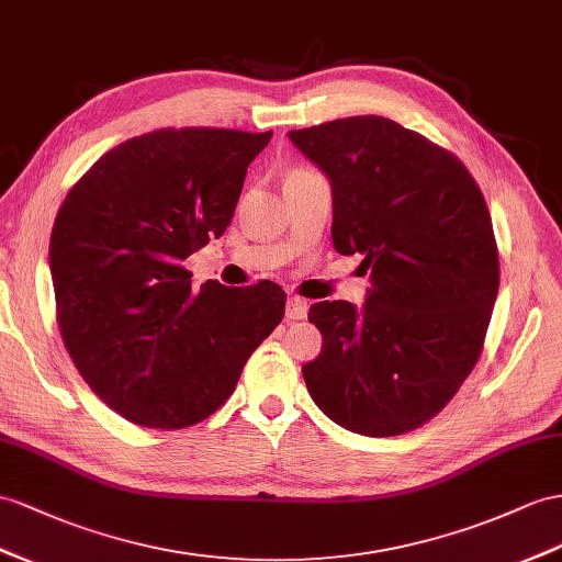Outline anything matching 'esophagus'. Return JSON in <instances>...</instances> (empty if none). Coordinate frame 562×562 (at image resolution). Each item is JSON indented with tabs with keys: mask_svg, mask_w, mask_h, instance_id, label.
Masks as SVG:
<instances>
[{
	"mask_svg": "<svg viewBox=\"0 0 562 562\" xmlns=\"http://www.w3.org/2000/svg\"><path fill=\"white\" fill-rule=\"evenodd\" d=\"M308 315V301L301 296L286 299V318L290 321H304Z\"/></svg>",
	"mask_w": 562,
	"mask_h": 562,
	"instance_id": "1",
	"label": "esophagus"
}]
</instances>
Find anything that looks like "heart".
I'll return each mask as SVG.
<instances>
[{"label": "heart", "mask_w": 562, "mask_h": 562, "mask_svg": "<svg viewBox=\"0 0 562 562\" xmlns=\"http://www.w3.org/2000/svg\"><path fill=\"white\" fill-rule=\"evenodd\" d=\"M308 172H313V170H308V168H294V170L286 172V178H292V176H308Z\"/></svg>", "instance_id": "b5f03b06"}]
</instances>
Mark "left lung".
<instances>
[{"label": "left lung", "mask_w": 562, "mask_h": 562, "mask_svg": "<svg viewBox=\"0 0 562 562\" xmlns=\"http://www.w3.org/2000/svg\"><path fill=\"white\" fill-rule=\"evenodd\" d=\"M333 182V241L372 272L363 311L318 301L321 356L301 368L327 418L366 437L423 427L480 361L498 294L484 194L463 161L382 116L292 131Z\"/></svg>", "instance_id": "obj_1"}]
</instances>
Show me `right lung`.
Instances as JSON below:
<instances>
[{
	"label": "right lung",
	"instance_id": "add662e5",
	"mask_svg": "<svg viewBox=\"0 0 562 562\" xmlns=\"http://www.w3.org/2000/svg\"><path fill=\"white\" fill-rule=\"evenodd\" d=\"M272 133L161 127L121 142L70 187L49 268L68 356L109 408L182 429L218 411L284 315L276 282L194 290L187 256L233 221Z\"/></svg>",
	"mask_w": 562,
	"mask_h": 562
}]
</instances>
